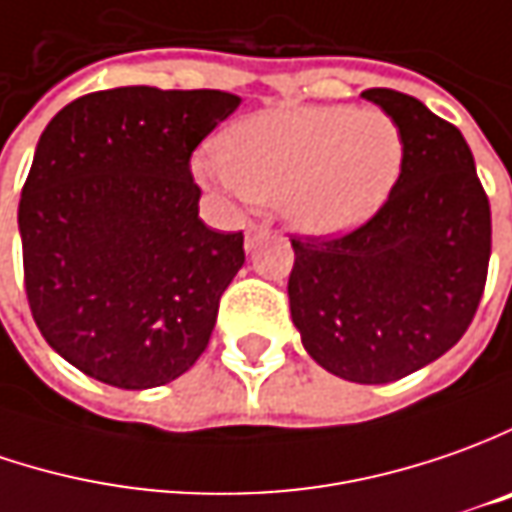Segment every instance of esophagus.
Masks as SVG:
<instances>
[{
	"instance_id": "esophagus-1",
	"label": "esophagus",
	"mask_w": 512,
	"mask_h": 512,
	"mask_svg": "<svg viewBox=\"0 0 512 512\" xmlns=\"http://www.w3.org/2000/svg\"><path fill=\"white\" fill-rule=\"evenodd\" d=\"M266 232H269L266 223H249V226H246V249H255L257 238L266 235Z\"/></svg>"
}]
</instances>
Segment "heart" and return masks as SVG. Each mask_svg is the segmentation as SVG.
Returning <instances> with one entry per match:
<instances>
[{
    "label": "heart",
    "mask_w": 512,
    "mask_h": 512,
    "mask_svg": "<svg viewBox=\"0 0 512 512\" xmlns=\"http://www.w3.org/2000/svg\"><path fill=\"white\" fill-rule=\"evenodd\" d=\"M405 158L399 124L348 104L291 107L240 121L223 135L218 164L240 195L277 203L300 232L331 238L377 215Z\"/></svg>",
    "instance_id": "1"
}]
</instances>
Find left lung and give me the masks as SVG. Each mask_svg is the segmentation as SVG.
I'll return each instance as SVG.
<instances>
[{"instance_id": "obj_1", "label": "left lung", "mask_w": 512, "mask_h": 512, "mask_svg": "<svg viewBox=\"0 0 512 512\" xmlns=\"http://www.w3.org/2000/svg\"><path fill=\"white\" fill-rule=\"evenodd\" d=\"M362 98L405 138L397 186L371 221L340 238H291V320L334 377L382 385L462 340L490 263V203L462 133L419 98Z\"/></svg>"}]
</instances>
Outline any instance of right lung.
<instances>
[{
	"instance_id": "obj_1",
	"label": "right lung",
	"mask_w": 512,
	"mask_h": 512,
	"mask_svg": "<svg viewBox=\"0 0 512 512\" xmlns=\"http://www.w3.org/2000/svg\"><path fill=\"white\" fill-rule=\"evenodd\" d=\"M238 104L221 90L115 87L45 127L19 201L27 303L87 377L167 385L209 345L246 255L243 232L198 218L189 158Z\"/></svg>"
}]
</instances>
